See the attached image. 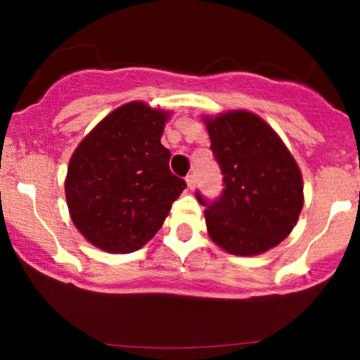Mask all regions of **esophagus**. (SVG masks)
Masks as SVG:
<instances>
[{
	"instance_id": "obj_1",
	"label": "esophagus",
	"mask_w": 360,
	"mask_h": 360,
	"mask_svg": "<svg viewBox=\"0 0 360 360\" xmlns=\"http://www.w3.org/2000/svg\"><path fill=\"white\" fill-rule=\"evenodd\" d=\"M186 184H188V188L191 189H194V186H196V179H194V174H189V176H186Z\"/></svg>"
}]
</instances>
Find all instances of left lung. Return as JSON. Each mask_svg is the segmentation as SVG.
I'll return each instance as SVG.
<instances>
[{
    "instance_id": "8db88e82",
    "label": "left lung",
    "mask_w": 360,
    "mask_h": 360,
    "mask_svg": "<svg viewBox=\"0 0 360 360\" xmlns=\"http://www.w3.org/2000/svg\"><path fill=\"white\" fill-rule=\"evenodd\" d=\"M223 193L206 201L210 238L233 255H257L291 233L303 208V179L295 157L257 115L233 110L205 117Z\"/></svg>"
}]
</instances>
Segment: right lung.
I'll return each instance as SVG.
<instances>
[{"label":"right lung","instance_id":"1","mask_svg":"<svg viewBox=\"0 0 360 360\" xmlns=\"http://www.w3.org/2000/svg\"><path fill=\"white\" fill-rule=\"evenodd\" d=\"M169 113L142 101L111 111L77 146L65 201L86 240L111 254L142 249L159 232L186 181L169 169L160 143Z\"/></svg>","mask_w":360,"mask_h":360}]
</instances>
